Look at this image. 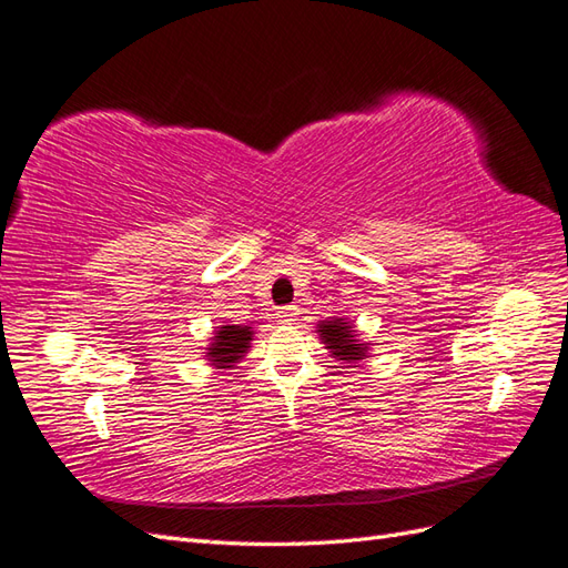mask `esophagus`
<instances>
[{
  "mask_svg": "<svg viewBox=\"0 0 568 568\" xmlns=\"http://www.w3.org/2000/svg\"><path fill=\"white\" fill-rule=\"evenodd\" d=\"M276 318H280L282 323H294L298 318V308L296 306H282L280 311H276Z\"/></svg>",
  "mask_w": 568,
  "mask_h": 568,
  "instance_id": "esophagus-1",
  "label": "esophagus"
}]
</instances>
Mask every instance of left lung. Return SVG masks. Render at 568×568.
Returning <instances> with one entry per match:
<instances>
[{
    "label": "left lung",
    "instance_id": "1",
    "mask_svg": "<svg viewBox=\"0 0 568 568\" xmlns=\"http://www.w3.org/2000/svg\"><path fill=\"white\" fill-rule=\"evenodd\" d=\"M318 335L321 341L326 343V348L331 351L333 357H338V361L345 363H361L367 357V345L361 338H357V333L353 328L351 321L345 318H333V321H321L318 323Z\"/></svg>",
    "mask_w": 568,
    "mask_h": 568
}]
</instances>
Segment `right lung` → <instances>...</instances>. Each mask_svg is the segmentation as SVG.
I'll return each instance as SVG.
<instances>
[{
  "instance_id": "obj_1",
  "label": "right lung",
  "mask_w": 568,
  "mask_h": 568,
  "mask_svg": "<svg viewBox=\"0 0 568 568\" xmlns=\"http://www.w3.org/2000/svg\"><path fill=\"white\" fill-rule=\"evenodd\" d=\"M252 341L250 326H223L213 335V343L207 345V363L213 367H233L240 363V357H245Z\"/></svg>"
}]
</instances>
